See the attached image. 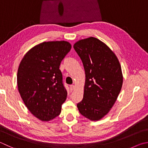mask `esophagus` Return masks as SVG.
Returning <instances> with one entry per match:
<instances>
[{
    "label": "esophagus",
    "instance_id": "esophagus-1",
    "mask_svg": "<svg viewBox=\"0 0 148 148\" xmlns=\"http://www.w3.org/2000/svg\"><path fill=\"white\" fill-rule=\"evenodd\" d=\"M70 88H71V90H73L75 88V86L74 85H71V86H70Z\"/></svg>",
    "mask_w": 148,
    "mask_h": 148
}]
</instances>
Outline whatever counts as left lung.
Returning <instances> with one entry per match:
<instances>
[{
  "label": "left lung",
  "mask_w": 148,
  "mask_h": 148,
  "mask_svg": "<svg viewBox=\"0 0 148 148\" xmlns=\"http://www.w3.org/2000/svg\"><path fill=\"white\" fill-rule=\"evenodd\" d=\"M74 48L85 72L83 98L77 107L83 116L99 120L112 108L122 88L120 64L113 52L95 37L80 40Z\"/></svg>",
  "instance_id": "8db88e82"
}]
</instances>
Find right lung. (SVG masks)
Returning a JSON list of instances; mask_svg holds the SVG:
<instances>
[{"instance_id":"obj_1","label":"right lung","mask_w":148,"mask_h":148,"mask_svg":"<svg viewBox=\"0 0 148 148\" xmlns=\"http://www.w3.org/2000/svg\"><path fill=\"white\" fill-rule=\"evenodd\" d=\"M71 49L66 41L44 42L29 50L21 61L18 91L29 111L41 120L58 116L66 100L67 91L60 66Z\"/></svg>"}]
</instances>
